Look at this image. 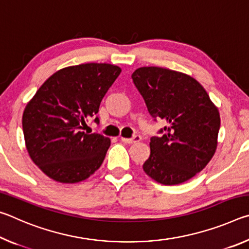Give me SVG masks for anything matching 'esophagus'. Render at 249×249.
I'll list each match as a JSON object with an SVG mask.
<instances>
[{
  "label": "esophagus",
  "instance_id": "34e87169",
  "mask_svg": "<svg viewBox=\"0 0 249 249\" xmlns=\"http://www.w3.org/2000/svg\"><path fill=\"white\" fill-rule=\"evenodd\" d=\"M121 140H122V142H126V144H133V142H140L142 140V137L140 136V135H134L132 138H124V137H122Z\"/></svg>",
  "mask_w": 249,
  "mask_h": 249
}]
</instances>
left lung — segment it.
Instances as JSON below:
<instances>
[{
	"instance_id": "8db88e82",
	"label": "left lung",
	"mask_w": 249,
	"mask_h": 249,
	"mask_svg": "<svg viewBox=\"0 0 249 249\" xmlns=\"http://www.w3.org/2000/svg\"><path fill=\"white\" fill-rule=\"evenodd\" d=\"M133 82L155 121L166 126L150 138L142 169L166 185L185 182L203 170L215 154L221 119L204 88L190 75L160 67H142Z\"/></svg>"
}]
</instances>
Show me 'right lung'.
Segmentation results:
<instances>
[{
    "label": "right lung",
    "instance_id": "obj_1",
    "mask_svg": "<svg viewBox=\"0 0 249 249\" xmlns=\"http://www.w3.org/2000/svg\"><path fill=\"white\" fill-rule=\"evenodd\" d=\"M109 64H82L54 72L23 113L29 157L49 178L61 183L86 180L102 165L108 137L86 133V122L99 123L101 101L121 73Z\"/></svg>",
    "mask_w": 249,
    "mask_h": 249
}]
</instances>
